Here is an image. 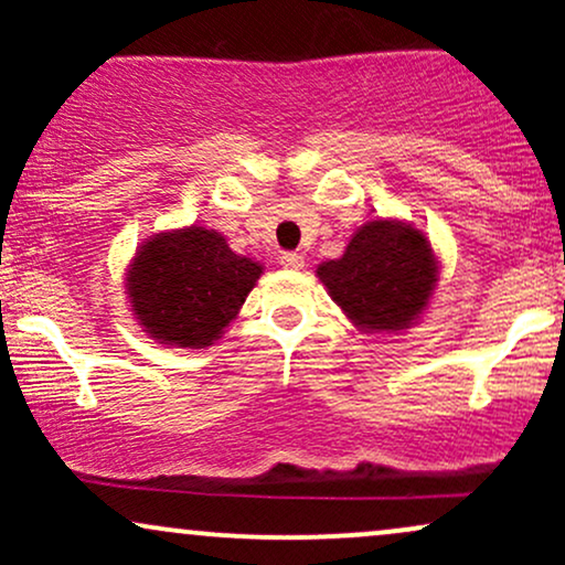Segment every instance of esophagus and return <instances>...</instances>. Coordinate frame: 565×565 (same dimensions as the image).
<instances>
[{
    "instance_id": "esophagus-1",
    "label": "esophagus",
    "mask_w": 565,
    "mask_h": 565,
    "mask_svg": "<svg viewBox=\"0 0 565 565\" xmlns=\"http://www.w3.org/2000/svg\"><path fill=\"white\" fill-rule=\"evenodd\" d=\"M278 263H281L284 268H289V270H300L305 265V257L300 255V252H281Z\"/></svg>"
}]
</instances>
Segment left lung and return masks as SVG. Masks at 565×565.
<instances>
[{
	"label": "left lung",
	"mask_w": 565,
	"mask_h": 565,
	"mask_svg": "<svg viewBox=\"0 0 565 565\" xmlns=\"http://www.w3.org/2000/svg\"><path fill=\"white\" fill-rule=\"evenodd\" d=\"M316 274L359 327L401 332L425 310L438 265L423 231L374 220L350 238L340 260L319 265Z\"/></svg>",
	"instance_id": "left-lung-1"
}]
</instances>
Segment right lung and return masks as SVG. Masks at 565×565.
<instances>
[{
	"label": "right lung",
	"mask_w": 565,
	"mask_h": 565,
	"mask_svg": "<svg viewBox=\"0 0 565 565\" xmlns=\"http://www.w3.org/2000/svg\"><path fill=\"white\" fill-rule=\"evenodd\" d=\"M260 274L220 233L191 225L142 244L127 289L148 334L164 345L206 348L236 319Z\"/></svg>",
	"instance_id": "add662e5"
}]
</instances>
